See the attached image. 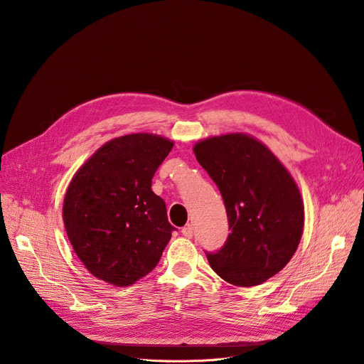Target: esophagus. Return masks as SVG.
<instances>
[{
    "label": "esophagus",
    "mask_w": 364,
    "mask_h": 364,
    "mask_svg": "<svg viewBox=\"0 0 364 364\" xmlns=\"http://www.w3.org/2000/svg\"><path fill=\"white\" fill-rule=\"evenodd\" d=\"M181 234H183L186 238H191V237H193V226H191V225H186V226L181 229Z\"/></svg>",
    "instance_id": "obj_1"
}]
</instances>
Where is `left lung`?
I'll use <instances>...</instances> for the list:
<instances>
[{"label": "left lung", "mask_w": 364, "mask_h": 364, "mask_svg": "<svg viewBox=\"0 0 364 364\" xmlns=\"http://www.w3.org/2000/svg\"><path fill=\"white\" fill-rule=\"evenodd\" d=\"M194 155L223 197L230 234L206 254L225 282L250 287L277 274L301 242L305 210L291 174L280 159L247 134L202 139Z\"/></svg>", "instance_id": "left-lung-1"}]
</instances>
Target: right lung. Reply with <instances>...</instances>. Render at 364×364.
I'll return each instance as SVG.
<instances>
[{
    "instance_id": "add662e5",
    "label": "right lung",
    "mask_w": 364,
    "mask_h": 364,
    "mask_svg": "<svg viewBox=\"0 0 364 364\" xmlns=\"http://www.w3.org/2000/svg\"><path fill=\"white\" fill-rule=\"evenodd\" d=\"M174 142L154 134H130L98 148L74 174L62 218L85 269L117 287L155 269L173 226L152 177Z\"/></svg>"
}]
</instances>
